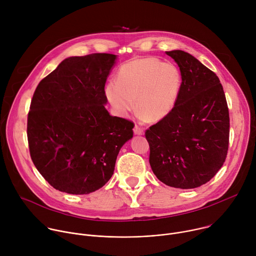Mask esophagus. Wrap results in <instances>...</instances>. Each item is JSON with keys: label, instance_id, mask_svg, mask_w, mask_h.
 Wrapping results in <instances>:
<instances>
[{"label": "esophagus", "instance_id": "34e87169", "mask_svg": "<svg viewBox=\"0 0 256 256\" xmlns=\"http://www.w3.org/2000/svg\"><path fill=\"white\" fill-rule=\"evenodd\" d=\"M134 134H138V136H140V134H144V130H142V128H140L138 126H134Z\"/></svg>", "mask_w": 256, "mask_h": 256}]
</instances>
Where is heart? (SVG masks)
<instances>
[{
	"label": "heart",
	"mask_w": 256,
	"mask_h": 256,
	"mask_svg": "<svg viewBox=\"0 0 256 256\" xmlns=\"http://www.w3.org/2000/svg\"><path fill=\"white\" fill-rule=\"evenodd\" d=\"M182 88L179 68L156 58H138L118 70L116 81H109L105 95L118 114L136 112L151 122L167 118L174 109Z\"/></svg>",
	"instance_id": "heart-1"
}]
</instances>
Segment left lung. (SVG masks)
Wrapping results in <instances>:
<instances>
[{
	"label": "left lung",
	"mask_w": 256,
	"mask_h": 256,
	"mask_svg": "<svg viewBox=\"0 0 256 256\" xmlns=\"http://www.w3.org/2000/svg\"><path fill=\"white\" fill-rule=\"evenodd\" d=\"M179 66L182 88L172 112L146 130L150 165L168 186L188 190L210 181L229 146V109L218 76L184 50L166 52Z\"/></svg>",
	"instance_id": "left-lung-1"
}]
</instances>
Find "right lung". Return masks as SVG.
I'll return each instance as SVG.
<instances>
[{"mask_svg": "<svg viewBox=\"0 0 256 256\" xmlns=\"http://www.w3.org/2000/svg\"><path fill=\"white\" fill-rule=\"evenodd\" d=\"M118 56L64 60L36 88L27 118L30 156L56 190L88 194L112 178L134 122L106 110L104 87Z\"/></svg>", "mask_w": 256, "mask_h": 256, "instance_id": "obj_1", "label": "right lung"}]
</instances>
